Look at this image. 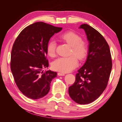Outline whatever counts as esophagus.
<instances>
[{
    "label": "esophagus",
    "instance_id": "obj_1",
    "mask_svg": "<svg viewBox=\"0 0 122 122\" xmlns=\"http://www.w3.org/2000/svg\"><path fill=\"white\" fill-rule=\"evenodd\" d=\"M58 75L59 76H65V73H58Z\"/></svg>",
    "mask_w": 122,
    "mask_h": 122
}]
</instances>
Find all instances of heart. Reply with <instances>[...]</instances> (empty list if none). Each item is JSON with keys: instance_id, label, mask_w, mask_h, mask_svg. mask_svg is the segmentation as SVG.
Wrapping results in <instances>:
<instances>
[{"instance_id": "b5f03b06", "label": "heart", "mask_w": 122, "mask_h": 122, "mask_svg": "<svg viewBox=\"0 0 122 122\" xmlns=\"http://www.w3.org/2000/svg\"><path fill=\"white\" fill-rule=\"evenodd\" d=\"M60 38L66 41L72 46L71 53L76 55L69 56L60 57L52 63V67L54 70L61 72H69L73 70L78 66V60H83L87 55L89 48L87 45L82 41L81 36L76 33L68 31L60 36ZM56 43V41L51 40L49 41L46 48L47 53L50 56L55 55Z\"/></svg>"}]
</instances>
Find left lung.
I'll return each instance as SVG.
<instances>
[{
  "label": "left lung",
  "mask_w": 122,
  "mask_h": 122,
  "mask_svg": "<svg viewBox=\"0 0 122 122\" xmlns=\"http://www.w3.org/2000/svg\"><path fill=\"white\" fill-rule=\"evenodd\" d=\"M89 42L86 60L77 71L74 83L69 87L70 97L80 104H87L99 97L107 86L112 62L109 46L100 32L87 24L79 27Z\"/></svg>",
  "instance_id": "left-lung-1"
}]
</instances>
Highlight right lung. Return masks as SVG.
<instances>
[{"label":"right lung","instance_id":"obj_1","mask_svg":"<svg viewBox=\"0 0 122 122\" xmlns=\"http://www.w3.org/2000/svg\"><path fill=\"white\" fill-rule=\"evenodd\" d=\"M43 22L23 29L15 39L11 53V71L18 89L28 98L37 100L48 94L52 80L57 73L48 68L46 48L50 39L61 31Z\"/></svg>","mask_w":122,"mask_h":122}]
</instances>
